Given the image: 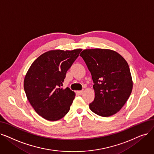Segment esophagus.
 <instances>
[{
	"label": "esophagus",
	"mask_w": 154,
	"mask_h": 154,
	"mask_svg": "<svg viewBox=\"0 0 154 154\" xmlns=\"http://www.w3.org/2000/svg\"><path fill=\"white\" fill-rule=\"evenodd\" d=\"M77 92L79 94H82L84 92L83 91H77Z\"/></svg>",
	"instance_id": "34e87169"
}]
</instances>
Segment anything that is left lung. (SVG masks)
<instances>
[{"label": "left lung", "instance_id": "obj_1", "mask_svg": "<svg viewBox=\"0 0 154 154\" xmlns=\"http://www.w3.org/2000/svg\"><path fill=\"white\" fill-rule=\"evenodd\" d=\"M80 56L94 84L95 97L89 104L90 109L103 117L116 114L128 99L133 89L128 63L118 53L109 49H87Z\"/></svg>", "mask_w": 154, "mask_h": 154}]
</instances>
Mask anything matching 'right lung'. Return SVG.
<instances>
[{"mask_svg": "<svg viewBox=\"0 0 154 154\" xmlns=\"http://www.w3.org/2000/svg\"><path fill=\"white\" fill-rule=\"evenodd\" d=\"M82 49L55 50L38 57L24 80L26 97L38 114L48 121H57L70 110L75 92L62 88L66 73Z\"/></svg>", "mask_w": 154, "mask_h": 154, "instance_id": "right-lung-1", "label": "right lung"}]
</instances>
